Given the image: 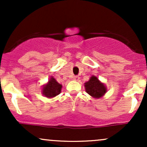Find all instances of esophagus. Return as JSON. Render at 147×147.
<instances>
[{"label":"esophagus","mask_w":147,"mask_h":147,"mask_svg":"<svg viewBox=\"0 0 147 147\" xmlns=\"http://www.w3.org/2000/svg\"><path fill=\"white\" fill-rule=\"evenodd\" d=\"M72 79H73L74 81H76V82H78L79 80V77L78 76H74V77H72Z\"/></svg>","instance_id":"34e87169"}]
</instances>
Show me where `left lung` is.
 Segmentation results:
<instances>
[{"instance_id":"1","label":"left lung","mask_w":147,"mask_h":147,"mask_svg":"<svg viewBox=\"0 0 147 147\" xmlns=\"http://www.w3.org/2000/svg\"><path fill=\"white\" fill-rule=\"evenodd\" d=\"M86 92L95 99L102 97L107 92V87L95 75H92L88 82L84 83Z\"/></svg>"}]
</instances>
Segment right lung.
<instances>
[{"instance_id":"add662e5","label":"right lung","mask_w":147,"mask_h":147,"mask_svg":"<svg viewBox=\"0 0 147 147\" xmlns=\"http://www.w3.org/2000/svg\"><path fill=\"white\" fill-rule=\"evenodd\" d=\"M62 85L59 84L52 76L46 84L43 86L41 88V93L44 97L51 99L59 95L61 92Z\"/></svg>"}]
</instances>
